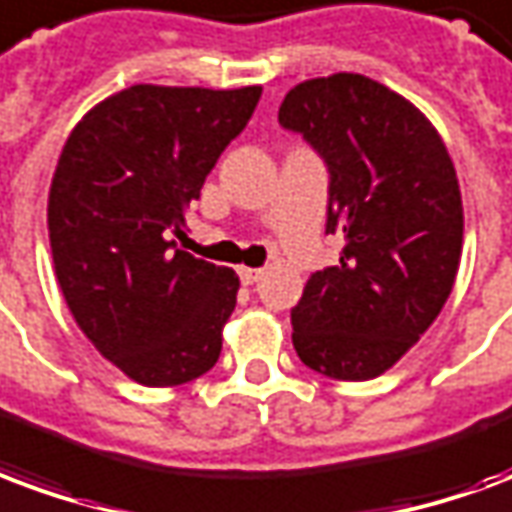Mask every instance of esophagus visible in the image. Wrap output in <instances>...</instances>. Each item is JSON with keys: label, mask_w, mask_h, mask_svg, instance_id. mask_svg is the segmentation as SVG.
Instances as JSON below:
<instances>
[{"label": "esophagus", "mask_w": 512, "mask_h": 512, "mask_svg": "<svg viewBox=\"0 0 512 512\" xmlns=\"http://www.w3.org/2000/svg\"><path fill=\"white\" fill-rule=\"evenodd\" d=\"M238 276H241V282L244 285H255V282H260L263 279V268H238Z\"/></svg>", "instance_id": "esophagus-1"}]
</instances>
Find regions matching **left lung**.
Masks as SVG:
<instances>
[{"label":"left lung","instance_id":"obj_1","mask_svg":"<svg viewBox=\"0 0 512 512\" xmlns=\"http://www.w3.org/2000/svg\"><path fill=\"white\" fill-rule=\"evenodd\" d=\"M279 124L328 165L325 233L344 241L339 263L312 274L290 312L293 347L333 380L380 377L456 282L464 206L453 160L410 100L358 73L298 83Z\"/></svg>","mask_w":512,"mask_h":512}]
</instances>
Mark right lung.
Here are the masks:
<instances>
[{"label":"right lung","instance_id":"add662e5","mask_svg":"<svg viewBox=\"0 0 512 512\" xmlns=\"http://www.w3.org/2000/svg\"><path fill=\"white\" fill-rule=\"evenodd\" d=\"M260 94L138 83L94 105L64 143L48 192L56 279L86 339L140 385H184L222 352L236 271L176 238Z\"/></svg>","mask_w":512,"mask_h":512}]
</instances>
